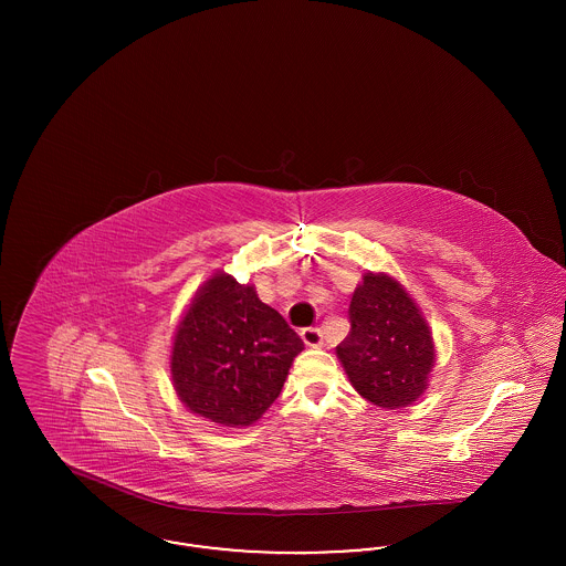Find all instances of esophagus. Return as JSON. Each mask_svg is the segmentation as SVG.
<instances>
[{
	"label": "esophagus",
	"mask_w": 566,
	"mask_h": 566,
	"mask_svg": "<svg viewBox=\"0 0 566 566\" xmlns=\"http://www.w3.org/2000/svg\"><path fill=\"white\" fill-rule=\"evenodd\" d=\"M301 339L310 348H321L323 346V331L318 326H307L301 331Z\"/></svg>",
	"instance_id": "obj_1"
}]
</instances>
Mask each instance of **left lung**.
Listing matches in <instances>:
<instances>
[{"mask_svg":"<svg viewBox=\"0 0 566 566\" xmlns=\"http://www.w3.org/2000/svg\"><path fill=\"white\" fill-rule=\"evenodd\" d=\"M348 318L350 333L337 356L358 395L384 409L413 403L427 388L434 346L403 286L367 273L352 296Z\"/></svg>","mask_w":566,"mask_h":566,"instance_id":"8db88e82","label":"left lung"}]
</instances>
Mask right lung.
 Returning a JSON list of instances; mask_svg holds the SVG:
<instances>
[{
  "label": "right lung",
  "instance_id": "1",
  "mask_svg": "<svg viewBox=\"0 0 566 566\" xmlns=\"http://www.w3.org/2000/svg\"><path fill=\"white\" fill-rule=\"evenodd\" d=\"M301 350V337L254 286L218 271L176 331L171 377L192 413L222 427H248L280 397Z\"/></svg>",
  "mask_w": 566,
  "mask_h": 566
}]
</instances>
